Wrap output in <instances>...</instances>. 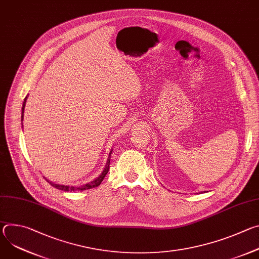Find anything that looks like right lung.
Listing matches in <instances>:
<instances>
[{
	"mask_svg": "<svg viewBox=\"0 0 259 259\" xmlns=\"http://www.w3.org/2000/svg\"><path fill=\"white\" fill-rule=\"evenodd\" d=\"M26 98L27 96L24 98V101H23V105H22V114H21V121H23V113H24V106H25V102H26ZM110 155H112V151H110L109 153V156H108V160H107V163L105 165V168L103 170V172L93 181L85 184V186H82V187H68V186H60V184H55L49 180H47L52 187H54L55 189L57 190H60V191H64V192H77V191H86V190H90V189H93V188H97L99 184L101 183V181L103 180V178L105 177V175L107 174L108 172V169H109V163H110ZM46 179V178H45Z\"/></svg>",
	"mask_w": 259,
	"mask_h": 259,
	"instance_id": "right-lung-1",
	"label": "right lung"
}]
</instances>
